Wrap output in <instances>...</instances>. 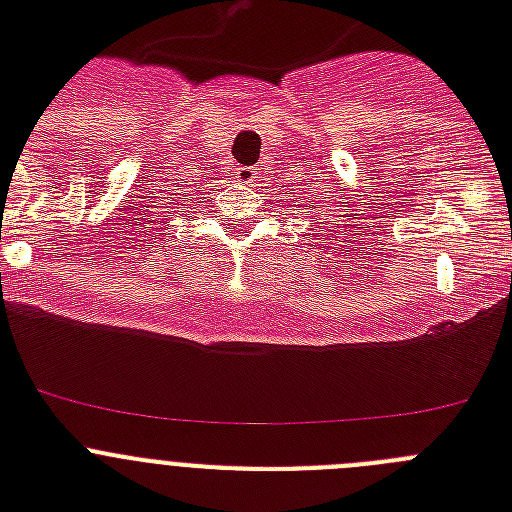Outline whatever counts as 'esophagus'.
Here are the masks:
<instances>
[{"label":"esophagus","mask_w":512,"mask_h":512,"mask_svg":"<svg viewBox=\"0 0 512 512\" xmlns=\"http://www.w3.org/2000/svg\"><path fill=\"white\" fill-rule=\"evenodd\" d=\"M235 176H238V182L251 184L256 182V169H253V166H238V169H235Z\"/></svg>","instance_id":"obj_1"}]
</instances>
